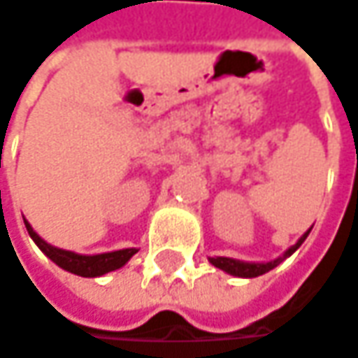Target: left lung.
<instances>
[{
	"label": "left lung",
	"instance_id": "obj_1",
	"mask_svg": "<svg viewBox=\"0 0 358 358\" xmlns=\"http://www.w3.org/2000/svg\"><path fill=\"white\" fill-rule=\"evenodd\" d=\"M312 230V228H310ZM310 230L294 244V246H289L281 257H277V259H273V261H267V263H248V261H238V259H230V257H210V263L214 265V267L222 268L224 273H228V275H234V277H246V279H252V277H259V275H265L268 273L271 268H275L277 265H281L287 257H292L295 250L303 244V241L308 238V234H310Z\"/></svg>",
	"mask_w": 358,
	"mask_h": 358
}]
</instances>
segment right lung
I'll use <instances>...</instances> for the list:
<instances>
[{
	"instance_id": "add662e5",
	"label": "right lung",
	"mask_w": 358,
	"mask_h": 358,
	"mask_svg": "<svg viewBox=\"0 0 358 358\" xmlns=\"http://www.w3.org/2000/svg\"><path fill=\"white\" fill-rule=\"evenodd\" d=\"M24 224H26V230H28L30 238L36 243V246L55 265H59V267L73 273V275H79V277H101V275H106L110 271L124 267L138 252V248H122V250L101 252V255H79V252L64 250V248L48 244L44 238H40L38 234L34 232V228L26 220H24Z\"/></svg>"
}]
</instances>
